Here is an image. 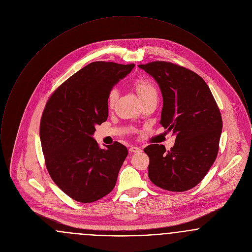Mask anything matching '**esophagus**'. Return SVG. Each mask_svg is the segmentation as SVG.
Masks as SVG:
<instances>
[{
	"instance_id": "esophagus-1",
	"label": "esophagus",
	"mask_w": 252,
	"mask_h": 252,
	"mask_svg": "<svg viewBox=\"0 0 252 252\" xmlns=\"http://www.w3.org/2000/svg\"><path fill=\"white\" fill-rule=\"evenodd\" d=\"M129 151H130L131 153H139V152L142 151V149H141L140 147H137V146L132 145V146H130V148H129Z\"/></svg>"
}]
</instances>
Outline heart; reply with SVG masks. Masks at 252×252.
<instances>
[{"mask_svg":"<svg viewBox=\"0 0 252 252\" xmlns=\"http://www.w3.org/2000/svg\"><path fill=\"white\" fill-rule=\"evenodd\" d=\"M134 87L137 91V94L140 99H143L145 96L156 93V89L152 82L146 78H137L134 81ZM118 98V91L116 89H112L108 96V107H113L116 100Z\"/></svg>","mask_w":252,"mask_h":252,"instance_id":"b5f03b06","label":"heart"}]
</instances>
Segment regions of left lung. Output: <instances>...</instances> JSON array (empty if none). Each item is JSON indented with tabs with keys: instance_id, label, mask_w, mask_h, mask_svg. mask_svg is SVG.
<instances>
[{
	"instance_id": "left-lung-1",
	"label": "left lung",
	"mask_w": 252,
	"mask_h": 252,
	"mask_svg": "<svg viewBox=\"0 0 252 252\" xmlns=\"http://www.w3.org/2000/svg\"><path fill=\"white\" fill-rule=\"evenodd\" d=\"M138 66L158 84L163 100L159 123L176 135L170 150L157 144L144 148L148 178L161 189L185 192L203 180L216 160L223 126L220 110L197 73L166 61Z\"/></svg>"
}]
</instances>
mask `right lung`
I'll use <instances>...</instances> for the list:
<instances>
[{
  "label": "right lung",
  "instance_id": "1",
  "mask_svg": "<svg viewBox=\"0 0 252 252\" xmlns=\"http://www.w3.org/2000/svg\"><path fill=\"white\" fill-rule=\"evenodd\" d=\"M135 64L95 61L54 92L43 110L39 137L49 175L75 201L91 203L111 192L128 154L115 142L99 147L96 125L108 119V96Z\"/></svg>",
  "mask_w": 252,
  "mask_h": 252
}]
</instances>
